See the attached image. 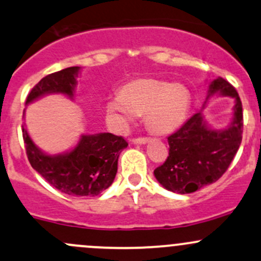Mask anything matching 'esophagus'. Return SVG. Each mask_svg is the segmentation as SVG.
Masks as SVG:
<instances>
[{"mask_svg": "<svg viewBox=\"0 0 261 261\" xmlns=\"http://www.w3.org/2000/svg\"><path fill=\"white\" fill-rule=\"evenodd\" d=\"M148 137H136V139H133V142L134 144H140V145H142V144H146V142L148 141Z\"/></svg>", "mask_w": 261, "mask_h": 261, "instance_id": "1", "label": "esophagus"}]
</instances>
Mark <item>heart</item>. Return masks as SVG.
<instances>
[{"label": "heart", "instance_id": "obj_1", "mask_svg": "<svg viewBox=\"0 0 261 261\" xmlns=\"http://www.w3.org/2000/svg\"><path fill=\"white\" fill-rule=\"evenodd\" d=\"M191 105V94L181 84L153 78L134 79L120 89L119 95L105 104L109 126L124 133L136 115H145V124L156 134H167L182 125Z\"/></svg>", "mask_w": 261, "mask_h": 261}]
</instances>
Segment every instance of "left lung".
Masks as SVG:
<instances>
[{
    "instance_id": "1",
    "label": "left lung",
    "mask_w": 261,
    "mask_h": 261,
    "mask_svg": "<svg viewBox=\"0 0 261 261\" xmlns=\"http://www.w3.org/2000/svg\"><path fill=\"white\" fill-rule=\"evenodd\" d=\"M216 93L236 99L233 121L225 130H212L199 111L167 137V159L153 171L166 190L186 194L217 182L239 150L243 137L242 100L236 88L223 78L214 79L210 85L208 96Z\"/></svg>"
}]
</instances>
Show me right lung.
Segmentation results:
<instances>
[{"mask_svg":"<svg viewBox=\"0 0 261 261\" xmlns=\"http://www.w3.org/2000/svg\"><path fill=\"white\" fill-rule=\"evenodd\" d=\"M79 67H70L44 76L28 94L25 104L50 93L73 98ZM28 161L50 186L75 197H94L109 188L117 172L119 154L127 147L122 136L104 133L83 135L74 150L58 156L43 153L22 126Z\"/></svg>","mask_w":261,"mask_h":261,"instance_id":"obj_1","label":"right lung"}]
</instances>
